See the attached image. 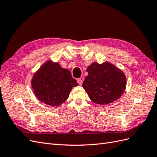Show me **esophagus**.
Wrapping results in <instances>:
<instances>
[{
    "instance_id": "1",
    "label": "esophagus",
    "mask_w": 157,
    "mask_h": 157,
    "mask_svg": "<svg viewBox=\"0 0 157 157\" xmlns=\"http://www.w3.org/2000/svg\"><path fill=\"white\" fill-rule=\"evenodd\" d=\"M77 82L78 83L79 85H80V86H81V85L82 84V80L80 79V78H78V79L77 80Z\"/></svg>"
}]
</instances>
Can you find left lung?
Instances as JSON below:
<instances>
[{"instance_id": "obj_1", "label": "left lung", "mask_w": 157, "mask_h": 157, "mask_svg": "<svg viewBox=\"0 0 157 157\" xmlns=\"http://www.w3.org/2000/svg\"><path fill=\"white\" fill-rule=\"evenodd\" d=\"M88 75L82 87L90 99L99 105H107L119 98L126 86L123 71L108 61L101 64L93 62L86 69Z\"/></svg>"}]
</instances>
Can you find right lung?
I'll use <instances>...</instances> for the list:
<instances>
[{"mask_svg": "<svg viewBox=\"0 0 157 157\" xmlns=\"http://www.w3.org/2000/svg\"><path fill=\"white\" fill-rule=\"evenodd\" d=\"M31 87L36 97L47 105L55 107L63 103L69 98L77 80L69 70L61 67L58 62L48 60L33 75Z\"/></svg>", "mask_w": 157, "mask_h": 157, "instance_id": "right-lung-1", "label": "right lung"}]
</instances>
